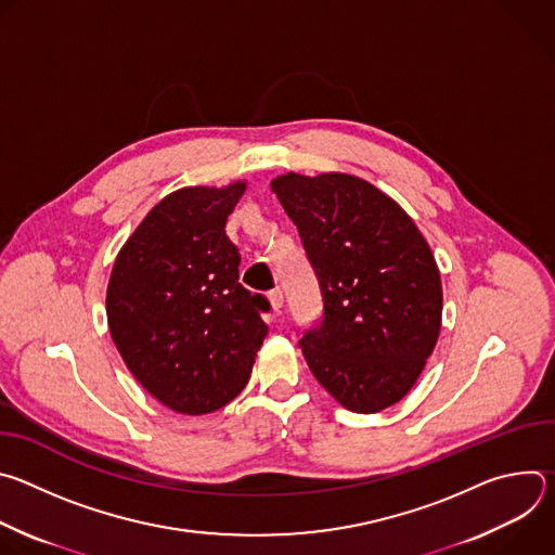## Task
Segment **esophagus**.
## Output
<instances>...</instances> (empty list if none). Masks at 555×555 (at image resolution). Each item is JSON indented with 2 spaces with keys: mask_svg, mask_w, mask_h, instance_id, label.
I'll list each match as a JSON object with an SVG mask.
<instances>
[{
  "mask_svg": "<svg viewBox=\"0 0 555 555\" xmlns=\"http://www.w3.org/2000/svg\"><path fill=\"white\" fill-rule=\"evenodd\" d=\"M268 298H270L272 309H274V311H281V307H283V292H281V289H272V292L268 294Z\"/></svg>",
  "mask_w": 555,
  "mask_h": 555,
  "instance_id": "obj_1",
  "label": "esophagus"
}]
</instances>
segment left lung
Here are the masks:
<instances>
[{"mask_svg":"<svg viewBox=\"0 0 555 555\" xmlns=\"http://www.w3.org/2000/svg\"><path fill=\"white\" fill-rule=\"evenodd\" d=\"M323 294V321L300 338L327 392L379 413L415 386L441 330V276L404 208L362 178L287 173L272 180Z\"/></svg>","mask_w":555,"mask_h":555,"instance_id":"1","label":"left lung"}]
</instances>
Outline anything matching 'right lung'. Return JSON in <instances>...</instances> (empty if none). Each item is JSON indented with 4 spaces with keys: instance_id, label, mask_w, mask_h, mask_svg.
<instances>
[{
    "instance_id": "obj_1",
    "label": "right lung",
    "mask_w": 555,
    "mask_h": 555,
    "mask_svg": "<svg viewBox=\"0 0 555 555\" xmlns=\"http://www.w3.org/2000/svg\"><path fill=\"white\" fill-rule=\"evenodd\" d=\"M246 182L186 186L157 202L120 248L107 285L112 340L157 402L206 415L244 390L270 302L240 283L225 221Z\"/></svg>"
}]
</instances>
